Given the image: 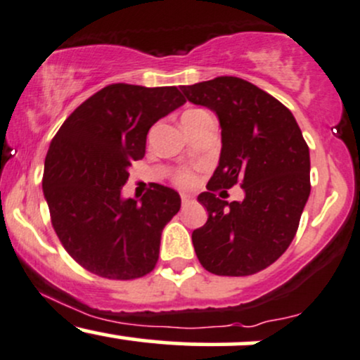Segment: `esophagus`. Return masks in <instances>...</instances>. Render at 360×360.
<instances>
[{
    "instance_id": "1",
    "label": "esophagus",
    "mask_w": 360,
    "mask_h": 360,
    "mask_svg": "<svg viewBox=\"0 0 360 360\" xmlns=\"http://www.w3.org/2000/svg\"><path fill=\"white\" fill-rule=\"evenodd\" d=\"M181 204H188V202L193 200L192 195H188V193H181Z\"/></svg>"
}]
</instances>
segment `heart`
<instances>
[{"label":"heart","instance_id":"1","mask_svg":"<svg viewBox=\"0 0 360 360\" xmlns=\"http://www.w3.org/2000/svg\"><path fill=\"white\" fill-rule=\"evenodd\" d=\"M176 181H179L180 185H190L193 181V176H192V173H188V172H181L179 176H176Z\"/></svg>","mask_w":360,"mask_h":360}]
</instances>
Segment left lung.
Wrapping results in <instances>:
<instances>
[{
	"mask_svg": "<svg viewBox=\"0 0 360 360\" xmlns=\"http://www.w3.org/2000/svg\"><path fill=\"white\" fill-rule=\"evenodd\" d=\"M187 101L204 105L221 124V156L210 190L240 181L243 202L202 192L209 219L192 232L207 271L248 276L268 268L297 234L310 195V150L290 109L255 84L217 77L181 86Z\"/></svg>",
	"mask_w": 360,
	"mask_h": 360,
	"instance_id": "1",
	"label": "left lung"
}]
</instances>
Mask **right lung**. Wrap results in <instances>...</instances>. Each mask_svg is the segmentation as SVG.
I'll use <instances>...</instances> for the list:
<instances>
[{
  "instance_id": "obj_1",
  "label": "right lung",
  "mask_w": 360,
  "mask_h": 360,
  "mask_svg": "<svg viewBox=\"0 0 360 360\" xmlns=\"http://www.w3.org/2000/svg\"><path fill=\"white\" fill-rule=\"evenodd\" d=\"M185 104L176 87L112 84L67 117L45 158L44 195L65 251L87 271L134 280L155 268L179 192L156 184L141 200L122 197L131 163L156 121Z\"/></svg>"
}]
</instances>
